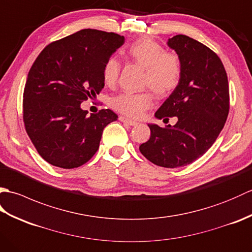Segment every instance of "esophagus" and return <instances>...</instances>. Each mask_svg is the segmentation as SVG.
Instances as JSON below:
<instances>
[{
    "mask_svg": "<svg viewBox=\"0 0 252 252\" xmlns=\"http://www.w3.org/2000/svg\"><path fill=\"white\" fill-rule=\"evenodd\" d=\"M119 120H120V121H122V122L129 123L130 126H136V125H137V122H136V121H134V120H131V119H129V118H126V117H123V116H120V117H119Z\"/></svg>",
    "mask_w": 252,
    "mask_h": 252,
    "instance_id": "1",
    "label": "esophagus"
}]
</instances>
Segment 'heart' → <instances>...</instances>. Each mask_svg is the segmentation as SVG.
<instances>
[{"mask_svg":"<svg viewBox=\"0 0 252 252\" xmlns=\"http://www.w3.org/2000/svg\"><path fill=\"white\" fill-rule=\"evenodd\" d=\"M127 55L137 65L146 69L144 85L158 95H165L178 87L182 68L179 58L165 53L163 46L149 37H142L130 45ZM120 65L116 58L106 63L103 71L104 82L112 87L119 76ZM153 105V95L149 92H125L112 98L111 106L120 114L130 118H140Z\"/></svg>","mask_w":252,"mask_h":252,"instance_id":"b5f03b06","label":"heart"}]
</instances>
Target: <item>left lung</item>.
I'll list each match as a JSON object with an SVG mask.
<instances>
[{
	"mask_svg": "<svg viewBox=\"0 0 252 252\" xmlns=\"http://www.w3.org/2000/svg\"><path fill=\"white\" fill-rule=\"evenodd\" d=\"M167 44L178 54L182 73L155 117L178 122L165 127L148 123L151 137L140 152L159 167L179 168L200 158L220 134L229 109L228 81L220 58L200 42L178 34Z\"/></svg>",
	"mask_w": 252,
	"mask_h": 252,
	"instance_id": "obj_1",
	"label": "left lung"
}]
</instances>
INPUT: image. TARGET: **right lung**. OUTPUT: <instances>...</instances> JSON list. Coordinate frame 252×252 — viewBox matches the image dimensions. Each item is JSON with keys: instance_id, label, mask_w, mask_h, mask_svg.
I'll return each instance as SVG.
<instances>
[{"instance_id": "1", "label": "right lung", "mask_w": 252, "mask_h": 252, "mask_svg": "<svg viewBox=\"0 0 252 252\" xmlns=\"http://www.w3.org/2000/svg\"><path fill=\"white\" fill-rule=\"evenodd\" d=\"M123 43L114 32L83 29L36 57L25 85L24 122L45 161L73 169L97 152L103 130L118 116L110 109L89 116L81 103L103 90L104 67Z\"/></svg>"}]
</instances>
